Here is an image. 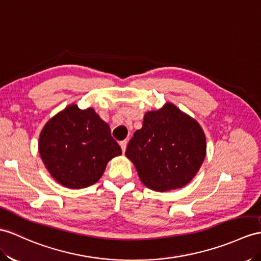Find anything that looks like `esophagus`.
<instances>
[{
  "label": "esophagus",
  "instance_id": "1",
  "mask_svg": "<svg viewBox=\"0 0 261 261\" xmlns=\"http://www.w3.org/2000/svg\"><path fill=\"white\" fill-rule=\"evenodd\" d=\"M127 141H122L119 143V145H120V148H122V150H123V152H125V150H126V147H127Z\"/></svg>",
  "mask_w": 261,
  "mask_h": 261
}]
</instances>
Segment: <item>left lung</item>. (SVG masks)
Here are the masks:
<instances>
[{
	"label": "left lung",
	"mask_w": 261,
	"mask_h": 261,
	"mask_svg": "<svg viewBox=\"0 0 261 261\" xmlns=\"http://www.w3.org/2000/svg\"><path fill=\"white\" fill-rule=\"evenodd\" d=\"M206 136L195 118L173 103L144 115L125 155L134 164L139 179L155 192L186 186L206 157Z\"/></svg>",
	"instance_id": "obj_1"
}]
</instances>
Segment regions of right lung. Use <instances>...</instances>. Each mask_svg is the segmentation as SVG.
<instances>
[{
	"mask_svg": "<svg viewBox=\"0 0 261 261\" xmlns=\"http://www.w3.org/2000/svg\"><path fill=\"white\" fill-rule=\"evenodd\" d=\"M39 151L49 175L62 186L94 185L112 158L122 155L111 128L92 107L71 104L44 125Z\"/></svg>",
	"mask_w": 261,
	"mask_h": 261,
	"instance_id": "right-lung-1",
	"label": "right lung"
}]
</instances>
